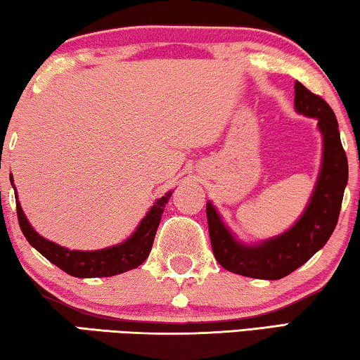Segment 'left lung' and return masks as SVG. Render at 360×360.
<instances>
[{"mask_svg":"<svg viewBox=\"0 0 360 360\" xmlns=\"http://www.w3.org/2000/svg\"><path fill=\"white\" fill-rule=\"evenodd\" d=\"M295 112L315 118L323 139L321 164L314 191L300 217L279 236L257 243L237 238L222 221L217 207L206 202L212 253L222 268L255 279H281L300 268L325 247L335 231L347 185V158L342 149L338 120L321 97L304 84H294Z\"/></svg>","mask_w":360,"mask_h":360,"instance_id":"obj_1","label":"left lung"}]
</instances>
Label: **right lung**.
Here are the masks:
<instances>
[{
  "instance_id": "obj_1",
  "label": "right lung",
  "mask_w": 360,
  "mask_h": 360,
  "mask_svg": "<svg viewBox=\"0 0 360 360\" xmlns=\"http://www.w3.org/2000/svg\"><path fill=\"white\" fill-rule=\"evenodd\" d=\"M11 185L14 188L15 207H18V219L20 231L27 242L37 250L40 255L63 269L65 273L75 278H108V276L122 274L124 271L138 268L149 257L150 248H153L155 231H158L160 217L164 214V207L167 205L172 191H167L159 200H155L146 216L138 224L136 231L122 243L112 245V247L101 250H70L66 247L41 237L35 229L30 226L27 216L24 214L22 206H20L18 190H15L13 174L9 175Z\"/></svg>"
}]
</instances>
